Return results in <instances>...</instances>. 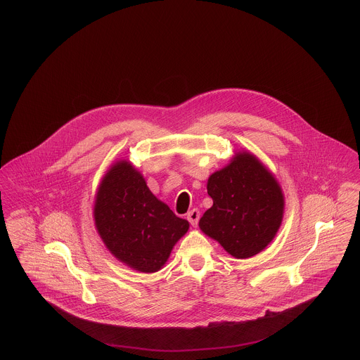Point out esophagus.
Instances as JSON below:
<instances>
[{
    "instance_id": "1",
    "label": "esophagus",
    "mask_w": 360,
    "mask_h": 360,
    "mask_svg": "<svg viewBox=\"0 0 360 360\" xmlns=\"http://www.w3.org/2000/svg\"><path fill=\"white\" fill-rule=\"evenodd\" d=\"M187 219L188 221L193 224V226H197L198 224V220H200V210L198 209H193L187 213Z\"/></svg>"
}]
</instances>
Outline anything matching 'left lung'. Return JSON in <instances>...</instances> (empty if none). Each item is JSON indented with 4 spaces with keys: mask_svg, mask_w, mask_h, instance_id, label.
I'll return each instance as SVG.
<instances>
[{
    "mask_svg": "<svg viewBox=\"0 0 360 360\" xmlns=\"http://www.w3.org/2000/svg\"><path fill=\"white\" fill-rule=\"evenodd\" d=\"M213 200L200 229L227 254L247 259L276 237L284 217V194L274 174L250 151H238L206 184Z\"/></svg>",
    "mask_w": 360,
    "mask_h": 360,
    "instance_id": "left-lung-1",
    "label": "left lung"
}]
</instances>
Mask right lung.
<instances>
[{
	"label": "right lung",
	"instance_id": "obj_1",
	"mask_svg": "<svg viewBox=\"0 0 360 360\" xmlns=\"http://www.w3.org/2000/svg\"><path fill=\"white\" fill-rule=\"evenodd\" d=\"M94 224L106 250L140 273L160 270L190 223L158 200L130 160L119 159L96 193Z\"/></svg>",
	"mask_w": 360,
	"mask_h": 360
}]
</instances>
